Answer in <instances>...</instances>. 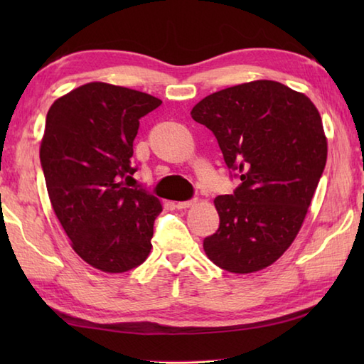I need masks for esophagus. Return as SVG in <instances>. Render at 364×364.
Returning a JSON list of instances; mask_svg holds the SVG:
<instances>
[{
  "label": "esophagus",
  "mask_w": 364,
  "mask_h": 364,
  "mask_svg": "<svg viewBox=\"0 0 364 364\" xmlns=\"http://www.w3.org/2000/svg\"><path fill=\"white\" fill-rule=\"evenodd\" d=\"M194 203H196V198H192V200H186V202H176L175 208H178V210H186V208L192 206Z\"/></svg>",
  "instance_id": "1"
}]
</instances>
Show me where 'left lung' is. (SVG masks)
<instances>
[{
	"mask_svg": "<svg viewBox=\"0 0 364 364\" xmlns=\"http://www.w3.org/2000/svg\"><path fill=\"white\" fill-rule=\"evenodd\" d=\"M218 139L231 196L215 197L220 223L203 239L215 266L250 274L272 264L296 239L327 162L321 115L304 94L252 81L205 97L191 111Z\"/></svg>",
	"mask_w": 364,
	"mask_h": 364,
	"instance_id": "8db88e82",
	"label": "left lung"
}]
</instances>
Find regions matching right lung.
Segmentation results:
<instances>
[{"instance_id": "add662e5", "label": "right lung", "mask_w": 364, "mask_h": 364, "mask_svg": "<svg viewBox=\"0 0 364 364\" xmlns=\"http://www.w3.org/2000/svg\"><path fill=\"white\" fill-rule=\"evenodd\" d=\"M162 102L89 82L58 98L45 120L41 164L54 213L73 250L103 272L141 266L151 249L159 200L129 188L139 120Z\"/></svg>"}]
</instances>
